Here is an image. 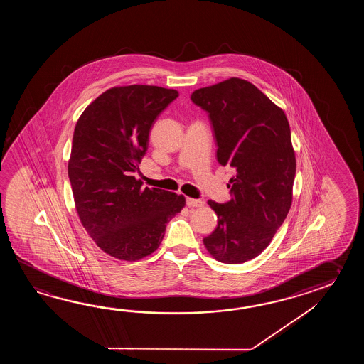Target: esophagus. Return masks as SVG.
<instances>
[{
	"label": "esophagus",
	"instance_id": "34e87169",
	"mask_svg": "<svg viewBox=\"0 0 364 364\" xmlns=\"http://www.w3.org/2000/svg\"><path fill=\"white\" fill-rule=\"evenodd\" d=\"M186 204H187L190 208H198V207H203V205H204V201L199 200V199L187 198V199H186Z\"/></svg>",
	"mask_w": 364,
	"mask_h": 364
}]
</instances>
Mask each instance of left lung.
<instances>
[{"label":"left lung","mask_w":364,"mask_h":364,"mask_svg":"<svg viewBox=\"0 0 364 364\" xmlns=\"http://www.w3.org/2000/svg\"><path fill=\"white\" fill-rule=\"evenodd\" d=\"M191 100L209 113L217 161L232 166V200H208L218 224L203 240L221 263L260 255L285 221L293 203L296 160L284 110L240 77L193 91Z\"/></svg>","instance_id":"obj_1"}]
</instances>
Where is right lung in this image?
Here are the masks:
<instances>
[{
    "label": "right lung",
    "mask_w": 364,
    "mask_h": 364,
    "mask_svg": "<svg viewBox=\"0 0 364 364\" xmlns=\"http://www.w3.org/2000/svg\"><path fill=\"white\" fill-rule=\"evenodd\" d=\"M157 85H117L75 124L68 173L77 216L108 255L136 262L155 252L183 195L143 187L136 171L157 116L178 96Z\"/></svg>",
    "instance_id": "add662e5"
}]
</instances>
